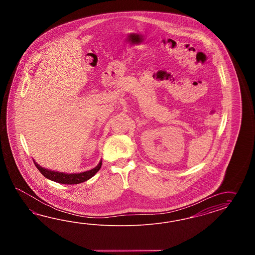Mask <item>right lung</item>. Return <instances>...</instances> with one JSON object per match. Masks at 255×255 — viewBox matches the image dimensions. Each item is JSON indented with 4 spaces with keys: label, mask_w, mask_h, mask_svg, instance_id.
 Masks as SVG:
<instances>
[{
    "label": "right lung",
    "mask_w": 255,
    "mask_h": 255,
    "mask_svg": "<svg viewBox=\"0 0 255 255\" xmlns=\"http://www.w3.org/2000/svg\"><path fill=\"white\" fill-rule=\"evenodd\" d=\"M34 164L37 167V169L39 170V172L42 174L45 178H47L49 180H53L55 182L62 183V184H78V183H81V182H84L86 180H89L90 178H92L94 175L97 173L101 168L102 160H100L99 165L96 168H92L88 171L75 174H66L58 172V171H52V170L41 168L35 161H34Z\"/></svg>",
    "instance_id": "add662e5"
}]
</instances>
